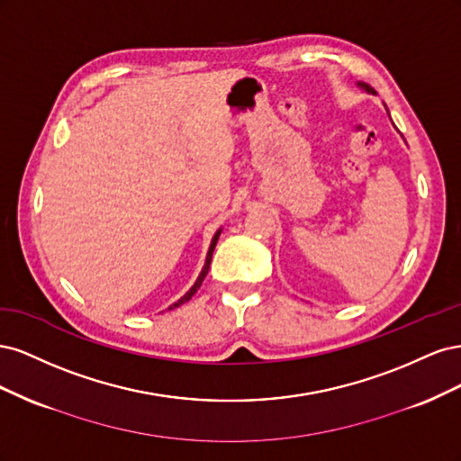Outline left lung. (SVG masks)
Masks as SVG:
<instances>
[{
    "instance_id": "obj_1",
    "label": "left lung",
    "mask_w": 461,
    "mask_h": 461,
    "mask_svg": "<svg viewBox=\"0 0 461 461\" xmlns=\"http://www.w3.org/2000/svg\"><path fill=\"white\" fill-rule=\"evenodd\" d=\"M359 86H361V88H364V90H367L369 94H375V90H373V88H371L369 85H366V82H359Z\"/></svg>"
}]
</instances>
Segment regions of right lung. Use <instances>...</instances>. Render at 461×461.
I'll return each mask as SVG.
<instances>
[{
	"instance_id": "add662e5",
	"label": "right lung",
	"mask_w": 461,
	"mask_h": 461,
	"mask_svg": "<svg viewBox=\"0 0 461 461\" xmlns=\"http://www.w3.org/2000/svg\"><path fill=\"white\" fill-rule=\"evenodd\" d=\"M219 234H221V230H217V234L213 236V240H212V246H209V252H207V259H205V265H203V269H202V273H200V276H198V281L194 283V286L186 292V294L180 298L176 303H173L169 310H173V308H178V305H183V303H186L194 294H196L198 292V288L202 286V283H203V278H205V275H207V271H209V263H212V256H213V249H215V244H217V240H219Z\"/></svg>"
}]
</instances>
